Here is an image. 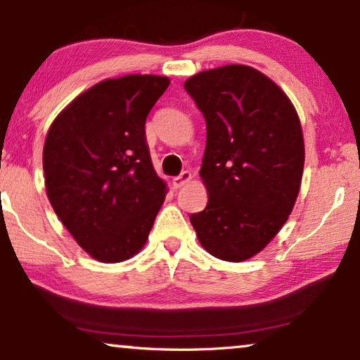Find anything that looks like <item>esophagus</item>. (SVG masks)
Returning a JSON list of instances; mask_svg holds the SVG:
<instances>
[{
	"label": "esophagus",
	"mask_w": 360,
	"mask_h": 360,
	"mask_svg": "<svg viewBox=\"0 0 360 360\" xmlns=\"http://www.w3.org/2000/svg\"><path fill=\"white\" fill-rule=\"evenodd\" d=\"M191 179H192V174L189 173V171H182L179 176H176V178H173V181H171V184H173L174 189H179V187L187 184V182H189Z\"/></svg>",
	"instance_id": "esophagus-1"
}]
</instances>
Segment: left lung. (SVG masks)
<instances>
[{
	"mask_svg": "<svg viewBox=\"0 0 360 360\" xmlns=\"http://www.w3.org/2000/svg\"><path fill=\"white\" fill-rule=\"evenodd\" d=\"M184 87L205 116L200 178L205 210L191 214L198 243L226 262L264 250L288 221L304 173V134L280 85L245 64L208 69Z\"/></svg>",
	"mask_w": 360,
	"mask_h": 360,
	"instance_id": "left-lung-1",
	"label": "left lung"
}]
</instances>
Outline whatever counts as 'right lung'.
Returning <instances> with one entry per match:
<instances>
[{
  "label": "right lung",
  "instance_id": "obj_1",
  "mask_svg": "<svg viewBox=\"0 0 360 360\" xmlns=\"http://www.w3.org/2000/svg\"><path fill=\"white\" fill-rule=\"evenodd\" d=\"M169 79L129 74L77 95L48 129L45 189L53 210L92 259L137 255L168 186L153 169L146 120Z\"/></svg>",
  "mask_w": 360,
  "mask_h": 360
}]
</instances>
